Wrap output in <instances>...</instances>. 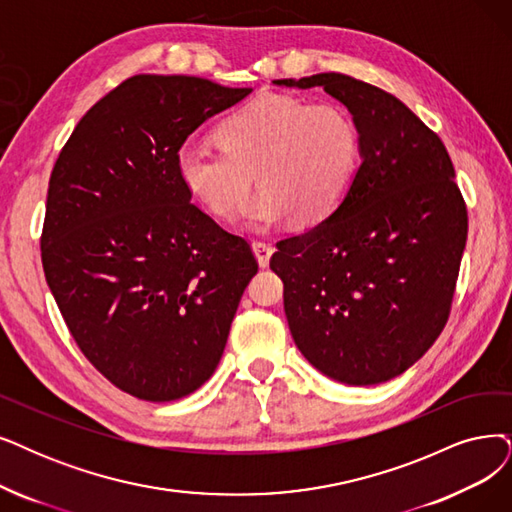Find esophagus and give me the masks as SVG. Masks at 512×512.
Returning <instances> with one entry per match:
<instances>
[{"mask_svg":"<svg viewBox=\"0 0 512 512\" xmlns=\"http://www.w3.org/2000/svg\"><path fill=\"white\" fill-rule=\"evenodd\" d=\"M252 248H254V254H256V258H258L260 267H267L271 256H273V252H275L273 245L267 243V241H254Z\"/></svg>","mask_w":512,"mask_h":512,"instance_id":"obj_1","label":"esophagus"}]
</instances>
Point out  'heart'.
<instances>
[{
  "label": "heart",
  "instance_id": "b5f03b06",
  "mask_svg": "<svg viewBox=\"0 0 512 512\" xmlns=\"http://www.w3.org/2000/svg\"><path fill=\"white\" fill-rule=\"evenodd\" d=\"M218 136L222 149L178 151V178L210 214L233 220L248 203L256 172L262 189L245 220L260 231L294 216L302 227L330 218L361 163L359 128L336 102L262 94L224 121Z\"/></svg>",
  "mask_w": 512,
  "mask_h": 512
}]
</instances>
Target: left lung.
Returning a JSON list of instances; mask_svg holds the SVG:
<instances>
[{"instance_id": "obj_1", "label": "left lung", "mask_w": 512, "mask_h": 512, "mask_svg": "<svg viewBox=\"0 0 512 512\" xmlns=\"http://www.w3.org/2000/svg\"><path fill=\"white\" fill-rule=\"evenodd\" d=\"M353 113L361 166L342 206L277 241L271 269L300 353L344 384H380L412 367L452 311L468 214L452 157L399 98L342 73L277 79Z\"/></svg>"}]
</instances>
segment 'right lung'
Segmentation results:
<instances>
[{"label":"right lung","mask_w":512,"mask_h":512,"mask_svg":"<svg viewBox=\"0 0 512 512\" xmlns=\"http://www.w3.org/2000/svg\"><path fill=\"white\" fill-rule=\"evenodd\" d=\"M250 88L134 75L79 119L48 185L42 264L79 351L119 391L174 401L206 382L258 262L191 203L185 140Z\"/></svg>","instance_id":"add662e5"}]
</instances>
